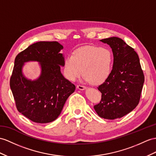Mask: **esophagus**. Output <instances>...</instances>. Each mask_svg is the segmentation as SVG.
Here are the masks:
<instances>
[{"instance_id":"esophagus-1","label":"esophagus","mask_w":156,"mask_h":156,"mask_svg":"<svg viewBox=\"0 0 156 156\" xmlns=\"http://www.w3.org/2000/svg\"><path fill=\"white\" fill-rule=\"evenodd\" d=\"M77 89H79V90H85V89H86V87H85V86H83V85H77Z\"/></svg>"}]
</instances>
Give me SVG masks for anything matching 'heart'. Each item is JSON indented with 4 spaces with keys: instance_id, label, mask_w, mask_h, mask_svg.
<instances>
[{
    "instance_id": "heart-1",
    "label": "heart",
    "mask_w": 156,
    "mask_h": 156,
    "mask_svg": "<svg viewBox=\"0 0 156 156\" xmlns=\"http://www.w3.org/2000/svg\"><path fill=\"white\" fill-rule=\"evenodd\" d=\"M112 65L113 56L109 49L87 45L67 57L63 63V73L68 80L75 81L84 72L87 81L99 84L108 77Z\"/></svg>"
}]
</instances>
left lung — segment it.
I'll return each mask as SVG.
<instances>
[{"label":"left lung","instance_id":"1","mask_svg":"<svg viewBox=\"0 0 156 156\" xmlns=\"http://www.w3.org/2000/svg\"><path fill=\"white\" fill-rule=\"evenodd\" d=\"M100 41L111 48L114 61L111 74L98 87L102 93L101 101L94 108L100 117L114 120L137 107L144 75L137 53L124 40L111 37Z\"/></svg>","mask_w":156,"mask_h":156}]
</instances>
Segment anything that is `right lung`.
Masks as SVG:
<instances>
[{
    "label": "right lung",
    "mask_w": 156,
    "mask_h": 156,
    "mask_svg": "<svg viewBox=\"0 0 156 156\" xmlns=\"http://www.w3.org/2000/svg\"><path fill=\"white\" fill-rule=\"evenodd\" d=\"M63 47L58 41H39L18 54L14 60L10 86L18 111L36 123L55 120L75 86L63 77ZM39 63L41 73L35 80L26 78L22 72L24 63Z\"/></svg>",
    "instance_id": "right-lung-1"
}]
</instances>
